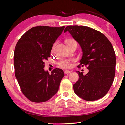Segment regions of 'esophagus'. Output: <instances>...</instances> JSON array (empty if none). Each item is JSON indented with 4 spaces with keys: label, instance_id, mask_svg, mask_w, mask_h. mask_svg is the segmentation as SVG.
<instances>
[{
    "label": "esophagus",
    "instance_id": "obj_1",
    "mask_svg": "<svg viewBox=\"0 0 125 125\" xmlns=\"http://www.w3.org/2000/svg\"><path fill=\"white\" fill-rule=\"evenodd\" d=\"M71 72L72 71H68V70H65V71H64V74H69V73H71Z\"/></svg>",
    "mask_w": 125,
    "mask_h": 125
}]
</instances>
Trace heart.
Here are the masks:
<instances>
[{
	"mask_svg": "<svg viewBox=\"0 0 125 125\" xmlns=\"http://www.w3.org/2000/svg\"><path fill=\"white\" fill-rule=\"evenodd\" d=\"M76 42L73 39H68L67 40V43H71V42ZM56 45V43H55L53 46L52 51H53L54 50V47ZM73 61V60L72 58H69V59H61L60 61H58L57 62V64L58 65L59 67L61 68H69L72 67V62Z\"/></svg>",
	"mask_w": 125,
	"mask_h": 125,
	"instance_id": "obj_1",
	"label": "heart"
}]
</instances>
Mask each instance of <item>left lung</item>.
I'll return each mask as SVG.
<instances>
[{"label": "left lung", "instance_id": "left-lung-1", "mask_svg": "<svg viewBox=\"0 0 125 125\" xmlns=\"http://www.w3.org/2000/svg\"><path fill=\"white\" fill-rule=\"evenodd\" d=\"M71 33L83 51L80 66H85L88 73L76 72L79 79L73 85L74 91L80 98L94 101L104 96L113 83L115 75L116 55L111 42L96 30L85 26H67L64 32Z\"/></svg>", "mask_w": 125, "mask_h": 125}]
</instances>
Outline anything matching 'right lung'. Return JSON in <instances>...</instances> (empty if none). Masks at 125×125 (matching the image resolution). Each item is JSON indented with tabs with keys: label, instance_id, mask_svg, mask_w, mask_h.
I'll return each instance as SVG.
<instances>
[{
	"label": "right lung",
	"instance_id": "1",
	"mask_svg": "<svg viewBox=\"0 0 125 125\" xmlns=\"http://www.w3.org/2000/svg\"><path fill=\"white\" fill-rule=\"evenodd\" d=\"M64 29L33 27L17 42L14 54L15 77L23 94L31 101H47L58 90L63 71L56 68L49 74L44 70V61L50 57L53 45Z\"/></svg>",
	"mask_w": 125,
	"mask_h": 125
}]
</instances>
